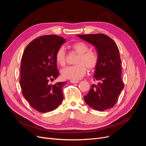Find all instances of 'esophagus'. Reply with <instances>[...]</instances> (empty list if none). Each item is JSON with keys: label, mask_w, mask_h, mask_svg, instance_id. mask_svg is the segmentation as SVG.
I'll list each match as a JSON object with an SVG mask.
<instances>
[{"label": "esophagus", "mask_w": 146, "mask_h": 146, "mask_svg": "<svg viewBox=\"0 0 146 146\" xmlns=\"http://www.w3.org/2000/svg\"><path fill=\"white\" fill-rule=\"evenodd\" d=\"M70 82L72 83H78L79 82V81H78V80H70Z\"/></svg>", "instance_id": "obj_1"}]
</instances>
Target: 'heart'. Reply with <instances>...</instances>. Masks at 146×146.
<instances>
[{
	"instance_id": "1",
	"label": "heart",
	"mask_w": 146,
	"mask_h": 146,
	"mask_svg": "<svg viewBox=\"0 0 146 146\" xmlns=\"http://www.w3.org/2000/svg\"><path fill=\"white\" fill-rule=\"evenodd\" d=\"M71 47L78 54L74 62L76 64L64 68L61 70V74L64 79L76 80L82 78L86 74V67L91 70L97 66L99 57L96 51L89 50V45L84 42H76L71 45ZM66 56L64 48L60 47L55 56L57 64L64 66L66 64Z\"/></svg>"
}]
</instances>
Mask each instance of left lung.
<instances>
[{"label":"left lung","instance_id":"1","mask_svg":"<svg viewBox=\"0 0 146 146\" xmlns=\"http://www.w3.org/2000/svg\"><path fill=\"white\" fill-rule=\"evenodd\" d=\"M92 44L97 51L99 61L95 67V80L89 93L84 96L86 103L96 110L103 111L114 106L124 88L121 79V60L116 43L105 34L77 35Z\"/></svg>","mask_w":146,"mask_h":146}]
</instances>
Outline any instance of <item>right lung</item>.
<instances>
[{"instance_id": "1", "label": "right lung", "mask_w": 146, "mask_h": 146, "mask_svg": "<svg viewBox=\"0 0 146 146\" xmlns=\"http://www.w3.org/2000/svg\"><path fill=\"white\" fill-rule=\"evenodd\" d=\"M65 42L64 38L56 35L41 36L31 42L23 53L19 83L23 96L38 112L54 110L63 99L66 82L53 85L48 82L59 74L55 56Z\"/></svg>"}]
</instances>
